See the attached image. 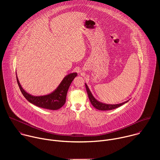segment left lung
I'll return each mask as SVG.
<instances>
[{
  "label": "left lung",
  "instance_id": "8db88e82",
  "mask_svg": "<svg viewBox=\"0 0 160 160\" xmlns=\"http://www.w3.org/2000/svg\"><path fill=\"white\" fill-rule=\"evenodd\" d=\"M85 87H86V90H87V94H88V98H89V100L91 102V104H92V106L99 109V110H102V111H106V110H111V109H116L120 106H121L122 105L124 104L125 103L127 102L128 101H127L124 102H122V103H120V104H104V103H102L101 102H99L98 101H97L94 98V96H92V93L90 92V91L88 87V86L87 85V84L85 83Z\"/></svg>",
  "mask_w": 160,
  "mask_h": 160
}]
</instances>
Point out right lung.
Wrapping results in <instances>:
<instances>
[{
	"instance_id": "1",
	"label": "right lung",
	"mask_w": 160,
	"mask_h": 160,
	"mask_svg": "<svg viewBox=\"0 0 160 160\" xmlns=\"http://www.w3.org/2000/svg\"><path fill=\"white\" fill-rule=\"evenodd\" d=\"M77 76V73H70L66 76L58 87L53 92L42 96H33L28 94L22 88L16 76V80L20 90L24 97L33 104L45 109L56 110L61 108L66 102V94L73 79Z\"/></svg>"
}]
</instances>
